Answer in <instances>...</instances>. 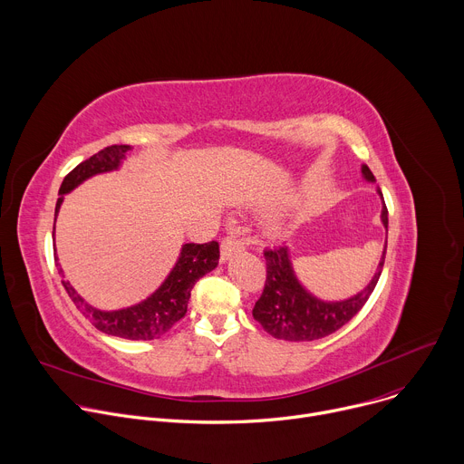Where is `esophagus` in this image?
<instances>
[{
    "instance_id": "obj_1",
    "label": "esophagus",
    "mask_w": 464,
    "mask_h": 464,
    "mask_svg": "<svg viewBox=\"0 0 464 464\" xmlns=\"http://www.w3.org/2000/svg\"><path fill=\"white\" fill-rule=\"evenodd\" d=\"M242 242L237 238V237H226L224 240H222V246H220V260L222 262H226V260H229L235 253H238V251H242Z\"/></svg>"
}]
</instances>
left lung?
Listing matches in <instances>:
<instances>
[{
	"label": "left lung",
	"instance_id": "8db88e82",
	"mask_svg": "<svg viewBox=\"0 0 464 464\" xmlns=\"http://www.w3.org/2000/svg\"><path fill=\"white\" fill-rule=\"evenodd\" d=\"M362 174L367 181H374L372 172L367 165H362ZM382 198V224L387 231V208L382 190L376 188ZM383 246L382 258L371 283L356 295L343 301H323L310 294L297 279L288 246H276L264 251L266 258V285L262 295L253 306V317L262 324L268 334L286 342H312L336 333L345 323H349L371 297L385 260Z\"/></svg>",
	"mask_w": 464,
	"mask_h": 464
}]
</instances>
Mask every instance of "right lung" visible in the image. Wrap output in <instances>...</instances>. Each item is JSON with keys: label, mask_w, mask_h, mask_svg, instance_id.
<instances>
[{"label": "right lung", "mask_w": 464, "mask_h": 464, "mask_svg": "<svg viewBox=\"0 0 464 464\" xmlns=\"http://www.w3.org/2000/svg\"><path fill=\"white\" fill-rule=\"evenodd\" d=\"M130 150H131L130 145L106 147L101 152L93 154L90 160L77 165L68 176H65L58 190L60 198L56 200V208H54V222H56L60 206L63 202V194L72 192L73 188H77L81 183H84L95 174L117 170L121 163L126 160V152ZM218 258H220V249H218V242L215 240L208 244H183L174 268L170 270L167 279L161 283V286L141 303L119 308V310H99L92 306L77 294V290L70 285V281L65 279L63 270L58 262H56V268L62 277V285L65 292H68L75 306L82 312L86 319H90V323L97 330H101L104 334L124 338V340L149 342L167 334L169 330L185 315L192 286L196 285L198 279H202L206 274L217 268Z\"/></svg>", "instance_id": "add662e5"}]
</instances>
